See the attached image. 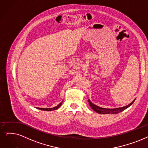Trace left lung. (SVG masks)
Wrapping results in <instances>:
<instances>
[{"label":"left lung","mask_w":148,"mask_h":148,"mask_svg":"<svg viewBox=\"0 0 148 148\" xmlns=\"http://www.w3.org/2000/svg\"><path fill=\"white\" fill-rule=\"evenodd\" d=\"M135 99H134L133 101L130 103L129 104L126 106H124V107L122 108H114V109H108V108H103L101 107H99V106L93 104L91 101L90 100L88 99V103H89L90 106L91 108L94 110L96 112H97L98 114H116L118 113H120V112L123 111L124 110L126 109L127 108H128L129 106H131L134 102L135 101Z\"/></svg>","instance_id":"8db88e82"}]
</instances>
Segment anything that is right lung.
<instances>
[{
    "label": "right lung",
    "mask_w": 148,
    "mask_h": 148,
    "mask_svg": "<svg viewBox=\"0 0 148 148\" xmlns=\"http://www.w3.org/2000/svg\"><path fill=\"white\" fill-rule=\"evenodd\" d=\"M62 101L61 103H60V104H59L58 106H55V107H54V108H36L38 109L41 110H44V111H51V110H57L60 107V106L62 105Z\"/></svg>",
    "instance_id": "1"
}]
</instances>
